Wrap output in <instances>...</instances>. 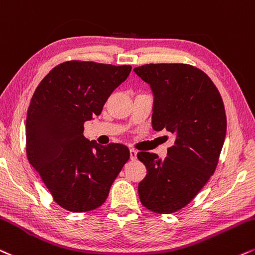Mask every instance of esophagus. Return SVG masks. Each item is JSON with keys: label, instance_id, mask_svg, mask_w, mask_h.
<instances>
[{"label": "esophagus", "instance_id": "1", "mask_svg": "<svg viewBox=\"0 0 255 255\" xmlns=\"http://www.w3.org/2000/svg\"><path fill=\"white\" fill-rule=\"evenodd\" d=\"M129 154H130V159H131V160H135V159H136V154H137V152L135 151V149H130Z\"/></svg>", "mask_w": 255, "mask_h": 255}]
</instances>
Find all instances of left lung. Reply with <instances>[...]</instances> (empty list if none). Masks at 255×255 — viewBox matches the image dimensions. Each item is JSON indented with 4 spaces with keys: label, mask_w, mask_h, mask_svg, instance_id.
Wrapping results in <instances>:
<instances>
[{
    "label": "left lung",
    "mask_w": 255,
    "mask_h": 255,
    "mask_svg": "<svg viewBox=\"0 0 255 255\" xmlns=\"http://www.w3.org/2000/svg\"><path fill=\"white\" fill-rule=\"evenodd\" d=\"M134 72L154 95L153 129L174 137L165 159L137 153L147 168L139 197L153 213L172 214L188 205L215 172L227 130L225 106L207 73L189 64H146Z\"/></svg>",
    "instance_id": "1"
}]
</instances>
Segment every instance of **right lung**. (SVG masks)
Returning <instances> with one entry per match:
<instances>
[{
  "instance_id": "add662e5",
  "label": "right lung",
  "mask_w": 255,
  "mask_h": 255,
  "mask_svg": "<svg viewBox=\"0 0 255 255\" xmlns=\"http://www.w3.org/2000/svg\"><path fill=\"white\" fill-rule=\"evenodd\" d=\"M130 65L69 60L51 70L33 94L26 152L58 205L73 213L101 207L130 154L121 143L98 145L83 135Z\"/></svg>"
}]
</instances>
